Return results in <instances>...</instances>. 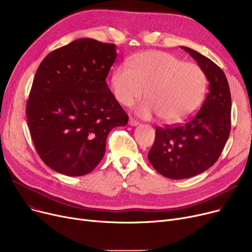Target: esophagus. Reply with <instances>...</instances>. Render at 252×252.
<instances>
[{"mask_svg": "<svg viewBox=\"0 0 252 252\" xmlns=\"http://www.w3.org/2000/svg\"><path fill=\"white\" fill-rule=\"evenodd\" d=\"M128 124H129V126H139V122L136 121V119H134V118H131V117L129 118Z\"/></svg>", "mask_w": 252, "mask_h": 252, "instance_id": "esophagus-1", "label": "esophagus"}]
</instances>
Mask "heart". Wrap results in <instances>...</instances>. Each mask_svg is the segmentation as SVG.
<instances>
[{
    "instance_id": "b5f03b06",
    "label": "heart",
    "mask_w": 252,
    "mask_h": 252,
    "mask_svg": "<svg viewBox=\"0 0 252 252\" xmlns=\"http://www.w3.org/2000/svg\"><path fill=\"white\" fill-rule=\"evenodd\" d=\"M116 100L130 106L145 90L147 100L136 109L139 116L158 114L161 121L176 124L199 107L206 89L204 71L194 63L160 51H149L118 65L111 76Z\"/></svg>"
}]
</instances>
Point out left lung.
I'll return each mask as SVG.
<instances>
[{
	"mask_svg": "<svg viewBox=\"0 0 252 252\" xmlns=\"http://www.w3.org/2000/svg\"><path fill=\"white\" fill-rule=\"evenodd\" d=\"M204 71L208 94L200 110L186 124L156 127L148 159L160 175L188 179L199 175L219 159L231 129V93L219 66L200 53L181 47Z\"/></svg>",
	"mask_w": 252,
	"mask_h": 252,
	"instance_id": "obj_1",
	"label": "left lung"
}]
</instances>
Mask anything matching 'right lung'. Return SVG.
Here are the masks:
<instances>
[{"label": "right lung", "mask_w": 252, "mask_h": 252, "mask_svg": "<svg viewBox=\"0 0 252 252\" xmlns=\"http://www.w3.org/2000/svg\"><path fill=\"white\" fill-rule=\"evenodd\" d=\"M116 47L78 38L51 52L35 72L26 115L37 154L59 174L79 177L105 154L106 138L128 116L106 77Z\"/></svg>", "instance_id": "add662e5"}]
</instances>
